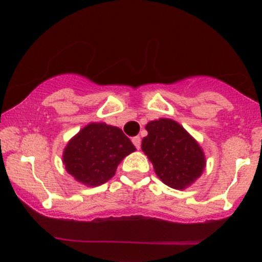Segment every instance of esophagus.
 <instances>
[{
  "instance_id": "obj_1",
  "label": "esophagus",
  "mask_w": 262,
  "mask_h": 262,
  "mask_svg": "<svg viewBox=\"0 0 262 262\" xmlns=\"http://www.w3.org/2000/svg\"><path fill=\"white\" fill-rule=\"evenodd\" d=\"M132 142H133V144H134V147L137 148V149H140V143H142V139H140V137H133V138H132Z\"/></svg>"
}]
</instances>
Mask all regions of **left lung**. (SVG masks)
<instances>
[{"instance_id":"8db88e82","label":"left lung","mask_w":262,"mask_h":262,"mask_svg":"<svg viewBox=\"0 0 262 262\" xmlns=\"http://www.w3.org/2000/svg\"><path fill=\"white\" fill-rule=\"evenodd\" d=\"M145 129L148 136L142 140V150L162 182L176 189L193 183L206 166L205 156L196 140L170 119L153 120Z\"/></svg>"}]
</instances>
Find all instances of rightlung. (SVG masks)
<instances>
[{"label":"right lung","instance_id":"right-lung-1","mask_svg":"<svg viewBox=\"0 0 262 262\" xmlns=\"http://www.w3.org/2000/svg\"><path fill=\"white\" fill-rule=\"evenodd\" d=\"M130 139L117 126L92 123L82 128L65 148L66 170L86 186H100L115 174L118 164L134 152Z\"/></svg>","mask_w":262,"mask_h":262}]
</instances>
